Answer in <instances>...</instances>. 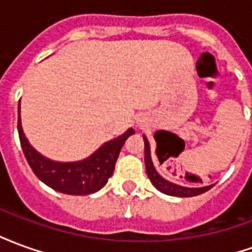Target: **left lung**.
<instances>
[{
  "mask_svg": "<svg viewBox=\"0 0 252 252\" xmlns=\"http://www.w3.org/2000/svg\"><path fill=\"white\" fill-rule=\"evenodd\" d=\"M143 140H144V163H146V171L151 184H153L159 191H162L167 195H174V197H193V195H198L205 193L211 189L213 185L202 186V188H188V186L178 185L171 181L166 180L162 175L159 174L155 166H154L153 158H151V148H150V143H148L147 137L143 135Z\"/></svg>",
  "mask_w": 252,
  "mask_h": 252,
  "instance_id": "obj_1",
  "label": "left lung"
}]
</instances>
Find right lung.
Segmentation results:
<instances>
[{
  "mask_svg": "<svg viewBox=\"0 0 252 252\" xmlns=\"http://www.w3.org/2000/svg\"><path fill=\"white\" fill-rule=\"evenodd\" d=\"M17 129L23 153L36 177L51 189L71 195L92 194L104 188L113 174L121 147L126 139L135 133L133 128L126 129L123 135L104 143L97 151L82 160L58 162L46 158L31 146L21 126L20 102Z\"/></svg>",
  "mask_w": 252,
  "mask_h": 252,
  "instance_id": "add662e5",
  "label": "right lung"
}]
</instances>
